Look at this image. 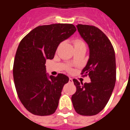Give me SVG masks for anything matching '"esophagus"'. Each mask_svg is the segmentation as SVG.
Returning a JSON list of instances; mask_svg holds the SVG:
<instances>
[{
	"label": "esophagus",
	"mask_w": 130,
	"mask_h": 130,
	"mask_svg": "<svg viewBox=\"0 0 130 130\" xmlns=\"http://www.w3.org/2000/svg\"><path fill=\"white\" fill-rule=\"evenodd\" d=\"M69 83H73V79H72V78H69Z\"/></svg>",
	"instance_id": "obj_1"
}]
</instances>
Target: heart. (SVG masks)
Listing matches in <instances>:
<instances>
[{
	"mask_svg": "<svg viewBox=\"0 0 130 130\" xmlns=\"http://www.w3.org/2000/svg\"><path fill=\"white\" fill-rule=\"evenodd\" d=\"M85 45L83 42H82L80 40H75L74 41V46H77V45Z\"/></svg>",
	"mask_w": 130,
	"mask_h": 130,
	"instance_id": "heart-1",
	"label": "heart"
}]
</instances>
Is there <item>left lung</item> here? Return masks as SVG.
Returning <instances> with one entry per match:
<instances>
[{"label": "left lung", "mask_w": 130, "mask_h": 130, "mask_svg": "<svg viewBox=\"0 0 130 130\" xmlns=\"http://www.w3.org/2000/svg\"><path fill=\"white\" fill-rule=\"evenodd\" d=\"M76 26L89 47V58L81 74L88 75L91 82L83 84L73 79L76 92L72 95V101L78 114L92 116L104 109L114 89L115 54L110 40L100 29L81 24Z\"/></svg>", "instance_id": "obj_1"}]
</instances>
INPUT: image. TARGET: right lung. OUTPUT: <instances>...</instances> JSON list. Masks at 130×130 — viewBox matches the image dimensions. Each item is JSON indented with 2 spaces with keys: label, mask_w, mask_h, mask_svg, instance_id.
I'll use <instances>...</instances> for the list:
<instances>
[{
  "label": "right lung",
  "mask_w": 130,
  "mask_h": 130,
  "mask_svg": "<svg viewBox=\"0 0 130 130\" xmlns=\"http://www.w3.org/2000/svg\"><path fill=\"white\" fill-rule=\"evenodd\" d=\"M76 31L72 24H51L36 27L19 43L13 62V75L18 97L33 115L53 114L68 77L46 73L47 59H53L58 45Z\"/></svg>",
  "instance_id": "add662e5"
}]
</instances>
